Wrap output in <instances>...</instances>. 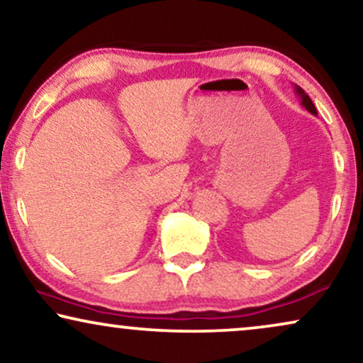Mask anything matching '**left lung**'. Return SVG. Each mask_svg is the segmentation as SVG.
I'll return each instance as SVG.
<instances>
[{
    "label": "left lung",
    "instance_id": "8db88e82",
    "mask_svg": "<svg viewBox=\"0 0 363 363\" xmlns=\"http://www.w3.org/2000/svg\"><path fill=\"white\" fill-rule=\"evenodd\" d=\"M294 91H296V96L301 99V104H302V107H304L306 111H309V112L312 113V116H317L315 106H314V104H312L311 97L307 96V94L304 92V89H301L299 86H294Z\"/></svg>",
    "mask_w": 363,
    "mask_h": 363
}]
</instances>
